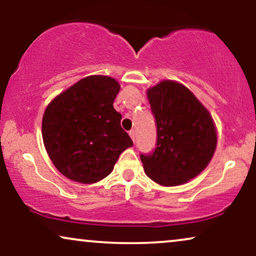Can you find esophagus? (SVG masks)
<instances>
[{"label": "esophagus", "mask_w": 256, "mask_h": 256, "mask_svg": "<svg viewBox=\"0 0 256 256\" xmlns=\"http://www.w3.org/2000/svg\"><path fill=\"white\" fill-rule=\"evenodd\" d=\"M129 136H130L132 141H135V138H136V130H135V129H132V130L129 132Z\"/></svg>", "instance_id": "esophagus-1"}]
</instances>
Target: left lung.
<instances>
[{
    "instance_id": "1",
    "label": "left lung",
    "mask_w": 256,
    "mask_h": 256,
    "mask_svg": "<svg viewBox=\"0 0 256 256\" xmlns=\"http://www.w3.org/2000/svg\"><path fill=\"white\" fill-rule=\"evenodd\" d=\"M157 126L156 148L141 154L146 174L163 186H177L198 176L216 146L214 121L188 87L163 80L146 90Z\"/></svg>"
}]
</instances>
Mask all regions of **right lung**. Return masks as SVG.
Returning <instances> with one entry per match:
<instances>
[{"mask_svg": "<svg viewBox=\"0 0 256 256\" xmlns=\"http://www.w3.org/2000/svg\"><path fill=\"white\" fill-rule=\"evenodd\" d=\"M120 84L112 76H90L48 104L42 120L44 146L54 166L68 180L96 183L114 169L132 146L121 128L113 102Z\"/></svg>", "mask_w": 256, "mask_h": 256, "instance_id": "obj_1", "label": "right lung"}]
</instances>
